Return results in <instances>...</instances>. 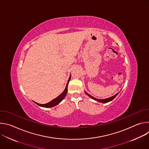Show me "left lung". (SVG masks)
<instances>
[{
    "instance_id": "8db88e82",
    "label": "left lung",
    "mask_w": 149,
    "mask_h": 149,
    "mask_svg": "<svg viewBox=\"0 0 149 149\" xmlns=\"http://www.w3.org/2000/svg\"><path fill=\"white\" fill-rule=\"evenodd\" d=\"M85 93H86V94L87 95H88L90 97H91L92 99H93V100H95V101H98V102H102V103H106V102H110V101H112V100L118 95V94L119 93H117L116 94H115L114 96H112V97H110V98H105V99H97V98H94V97L91 96V95H90L89 94H88V93H86V91H85Z\"/></svg>"
}]
</instances>
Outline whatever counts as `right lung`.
<instances>
[{
  "mask_svg": "<svg viewBox=\"0 0 149 149\" xmlns=\"http://www.w3.org/2000/svg\"><path fill=\"white\" fill-rule=\"evenodd\" d=\"M71 75L70 76V78L68 79V81L67 82V86H66V87H65V90L63 91V92L58 97H57L56 98L52 100V101H51L50 102L47 103V104H38L36 102H34L35 103H36L37 105H39V106H41V107H45V108H49V107H54V106L58 105L59 102H61L62 101V100H63V98H65V97L66 96L67 94V92H68V83H69V81L71 79Z\"/></svg>",
  "mask_w": 149,
  "mask_h": 149,
  "instance_id": "add662e5",
  "label": "right lung"
}]
</instances>
